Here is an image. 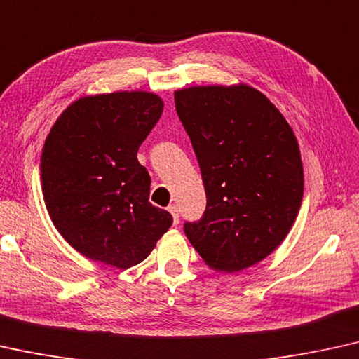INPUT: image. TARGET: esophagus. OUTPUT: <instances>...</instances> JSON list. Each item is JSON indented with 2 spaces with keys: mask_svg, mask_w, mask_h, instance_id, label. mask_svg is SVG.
<instances>
[{
  "mask_svg": "<svg viewBox=\"0 0 359 359\" xmlns=\"http://www.w3.org/2000/svg\"><path fill=\"white\" fill-rule=\"evenodd\" d=\"M169 213L172 215L174 224H179V208H177V205H170L169 206Z\"/></svg>",
  "mask_w": 359,
  "mask_h": 359,
  "instance_id": "1",
  "label": "esophagus"
}]
</instances>
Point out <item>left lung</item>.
<instances>
[{"label":"left lung","instance_id":"obj_1","mask_svg":"<svg viewBox=\"0 0 359 359\" xmlns=\"http://www.w3.org/2000/svg\"><path fill=\"white\" fill-rule=\"evenodd\" d=\"M206 194L184 232L205 264L234 273L278 247L302 201L299 146L280 110L247 84L194 86L174 94Z\"/></svg>","mask_w":359,"mask_h":359}]
</instances>
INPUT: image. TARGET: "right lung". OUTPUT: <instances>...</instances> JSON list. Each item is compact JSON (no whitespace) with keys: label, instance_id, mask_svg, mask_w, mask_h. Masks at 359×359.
Returning a JSON list of instances; mask_svg holds the SVG:
<instances>
[{"label":"right lung","instance_id":"obj_1","mask_svg":"<svg viewBox=\"0 0 359 359\" xmlns=\"http://www.w3.org/2000/svg\"><path fill=\"white\" fill-rule=\"evenodd\" d=\"M164 104L153 93L81 97L60 115L42 149L40 179L55 228L90 260L127 270L151 254L172 224L149 203L140 144Z\"/></svg>","mask_w":359,"mask_h":359}]
</instances>
